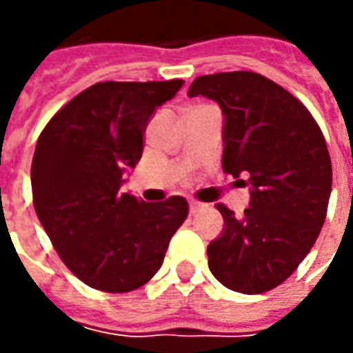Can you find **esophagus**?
<instances>
[{
    "instance_id": "obj_1",
    "label": "esophagus",
    "mask_w": 353,
    "mask_h": 353,
    "mask_svg": "<svg viewBox=\"0 0 353 353\" xmlns=\"http://www.w3.org/2000/svg\"><path fill=\"white\" fill-rule=\"evenodd\" d=\"M200 208H202V204L196 202V200H191V202H189V210H191V214H196Z\"/></svg>"
}]
</instances>
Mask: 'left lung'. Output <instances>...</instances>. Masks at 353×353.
<instances>
[{"mask_svg":"<svg viewBox=\"0 0 353 353\" xmlns=\"http://www.w3.org/2000/svg\"><path fill=\"white\" fill-rule=\"evenodd\" d=\"M189 96L223 111V172L245 176L250 208L217 204L225 229L208 245L210 270L225 288L259 295L295 272L323 227L333 183L331 157L310 111L253 72L202 75Z\"/></svg>","mask_w":353,"mask_h":353,"instance_id":"8db88e82","label":"left lung"}]
</instances>
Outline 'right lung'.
<instances>
[{
  "label": "right lung",
  "mask_w": 353,
  "mask_h": 353,
  "mask_svg": "<svg viewBox=\"0 0 353 353\" xmlns=\"http://www.w3.org/2000/svg\"><path fill=\"white\" fill-rule=\"evenodd\" d=\"M181 79L96 83L52 117L35 145V214L83 283L108 293L141 288L162 266L189 214L183 196L143 202L121 192L143 153V132Z\"/></svg>",
  "instance_id": "add662e5"
}]
</instances>
